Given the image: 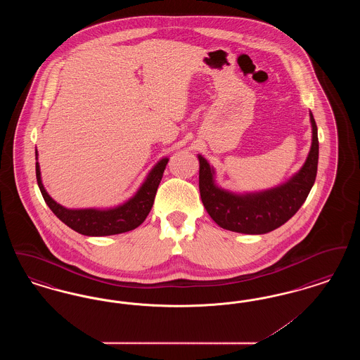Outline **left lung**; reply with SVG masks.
I'll return each mask as SVG.
<instances>
[{
  "label": "left lung",
  "mask_w": 360,
  "mask_h": 360,
  "mask_svg": "<svg viewBox=\"0 0 360 360\" xmlns=\"http://www.w3.org/2000/svg\"><path fill=\"white\" fill-rule=\"evenodd\" d=\"M309 116L311 146L308 158L300 172L275 188L254 193H233L220 188L214 181V169L198 155L201 200L214 223L232 232L263 235L289 221L298 212L313 188L319 165L317 125L311 112Z\"/></svg>",
  "instance_id": "1"
}]
</instances>
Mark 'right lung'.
<instances>
[{
  "instance_id": "add662e5",
  "label": "right lung",
  "mask_w": 360,
  "mask_h": 360,
  "mask_svg": "<svg viewBox=\"0 0 360 360\" xmlns=\"http://www.w3.org/2000/svg\"><path fill=\"white\" fill-rule=\"evenodd\" d=\"M34 155L37 160V150ZM167 162L169 158H162L155 165L134 197L121 205L106 209H69L58 204L43 186L39 162H36V179L46 204L62 223L85 236H110L132 231L146 220L154 205L155 194Z\"/></svg>"
}]
</instances>
